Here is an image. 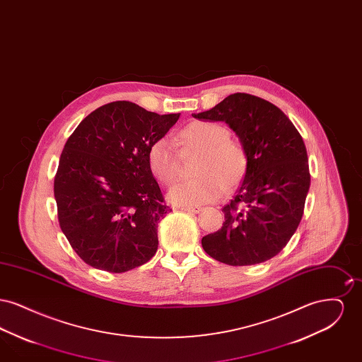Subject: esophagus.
<instances>
[{
	"label": "esophagus",
	"instance_id": "1",
	"mask_svg": "<svg viewBox=\"0 0 362 362\" xmlns=\"http://www.w3.org/2000/svg\"><path fill=\"white\" fill-rule=\"evenodd\" d=\"M180 210H183V211H189V213H199L201 210H202V207L201 206H182L180 207Z\"/></svg>",
	"mask_w": 362,
	"mask_h": 362
}]
</instances>
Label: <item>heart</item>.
<instances>
[{"instance_id": "obj_1", "label": "heart", "mask_w": 362, "mask_h": 362, "mask_svg": "<svg viewBox=\"0 0 362 362\" xmlns=\"http://www.w3.org/2000/svg\"><path fill=\"white\" fill-rule=\"evenodd\" d=\"M183 149L198 152L192 165L195 177L179 182L168 192L176 205H201L216 201L223 189L239 186L248 168V155L240 141L218 122L194 121L177 134ZM146 161L156 180L170 186L179 175V161L173 144L157 138L148 146Z\"/></svg>"}]
</instances>
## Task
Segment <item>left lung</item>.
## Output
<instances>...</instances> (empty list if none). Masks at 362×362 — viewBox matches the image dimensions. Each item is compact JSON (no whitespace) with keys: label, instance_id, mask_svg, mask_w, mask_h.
<instances>
[{"label":"left lung","instance_id":"left-lung-1","mask_svg":"<svg viewBox=\"0 0 362 362\" xmlns=\"http://www.w3.org/2000/svg\"><path fill=\"white\" fill-rule=\"evenodd\" d=\"M192 117L226 122L248 155L245 176L223 207L224 224L202 238L205 252L230 266L276 257L300 224L310 189L303 137L276 105L250 93L229 95Z\"/></svg>","mask_w":362,"mask_h":362}]
</instances>
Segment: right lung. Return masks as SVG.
Returning a JSON list of instances; mask_svg holds the SVG:
<instances>
[{"label":"right lung","mask_w":362,"mask_h":362,"mask_svg":"<svg viewBox=\"0 0 362 362\" xmlns=\"http://www.w3.org/2000/svg\"><path fill=\"white\" fill-rule=\"evenodd\" d=\"M180 114L158 115L119 100L90 112L68 138L54 177L58 221L86 264L124 273L157 251V224L173 209L146 152Z\"/></svg>","instance_id":"obj_1"}]
</instances>
